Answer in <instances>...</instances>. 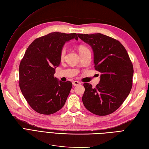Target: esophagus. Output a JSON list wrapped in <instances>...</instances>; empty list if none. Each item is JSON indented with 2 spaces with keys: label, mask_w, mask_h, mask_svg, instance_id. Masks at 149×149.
Returning <instances> with one entry per match:
<instances>
[{
  "label": "esophagus",
  "mask_w": 149,
  "mask_h": 149,
  "mask_svg": "<svg viewBox=\"0 0 149 149\" xmlns=\"http://www.w3.org/2000/svg\"><path fill=\"white\" fill-rule=\"evenodd\" d=\"M80 84H81V83L78 81H73V86H78V85H79Z\"/></svg>",
  "instance_id": "esophagus-1"
}]
</instances>
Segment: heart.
<instances>
[{
  "label": "heart",
  "mask_w": 149,
  "mask_h": 149,
  "mask_svg": "<svg viewBox=\"0 0 149 149\" xmlns=\"http://www.w3.org/2000/svg\"><path fill=\"white\" fill-rule=\"evenodd\" d=\"M78 52H79V54H81V53H83L84 52H89V50L87 47H86L84 46H80L78 48ZM65 55H66V48L64 47V48H63L61 49V50L60 52V59L61 60L64 59Z\"/></svg>",
  "instance_id": "obj_1"
}]
</instances>
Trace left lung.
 Returning a JSON list of instances; mask_svg holds the SVG:
<instances>
[{
    "instance_id": "left-lung-1",
    "label": "left lung",
    "mask_w": 149,
    "mask_h": 149,
    "mask_svg": "<svg viewBox=\"0 0 149 149\" xmlns=\"http://www.w3.org/2000/svg\"><path fill=\"white\" fill-rule=\"evenodd\" d=\"M78 36L92 48L94 68L101 73L96 88L89 83L83 84V104L96 115L110 114L121 106L131 90L132 62L118 40L101 33H78Z\"/></svg>"
}]
</instances>
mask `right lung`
Segmentation results:
<instances>
[{
    "mask_svg": "<svg viewBox=\"0 0 149 149\" xmlns=\"http://www.w3.org/2000/svg\"><path fill=\"white\" fill-rule=\"evenodd\" d=\"M77 35L52 32L35 39L25 53L19 66V86L24 97L38 113L52 114L63 107L72 88L70 81L54 76L60 65V52L66 42Z\"/></svg>",
    "mask_w": 149,
    "mask_h": 149,
    "instance_id": "1",
    "label": "right lung"
}]
</instances>
